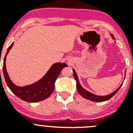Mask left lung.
Listing matches in <instances>:
<instances>
[{
	"instance_id": "1",
	"label": "left lung",
	"mask_w": 133,
	"mask_h": 133,
	"mask_svg": "<svg viewBox=\"0 0 133 133\" xmlns=\"http://www.w3.org/2000/svg\"><path fill=\"white\" fill-rule=\"evenodd\" d=\"M111 36L113 37V39H115L114 38V36L112 35H111ZM73 70V75H74V78L76 80V82H77V91H78V93L82 96L84 98H87L88 100H90V101H92L94 102H103V101H108V100L110 99L111 97H112L115 94L117 93V92L118 91V90L120 89L121 87L122 86L123 83L121 84L119 87L116 90H115L113 92H112L110 95H106V96H98V95H94V94L91 93V92H89L87 90L84 89V88L82 87V86L79 83V81H78V78L77 77V75L75 72V69H72ZM125 74H126V70H125Z\"/></svg>"
}]
</instances>
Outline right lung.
Here are the masks:
<instances>
[{"label":"right lung","instance_id":"right-lung-1","mask_svg":"<svg viewBox=\"0 0 133 133\" xmlns=\"http://www.w3.org/2000/svg\"><path fill=\"white\" fill-rule=\"evenodd\" d=\"M13 44L14 43H12L10 46L8 48L6 54L4 56L3 66H2L3 75L7 85L16 96L28 103H36L46 99L54 91L55 83L56 78H58L62 69L67 66V64L61 63H55L52 65L49 71L41 80L30 85L22 87H18L15 85L10 79L6 69V55L9 53V50L12 47Z\"/></svg>","mask_w":133,"mask_h":133}]
</instances>
